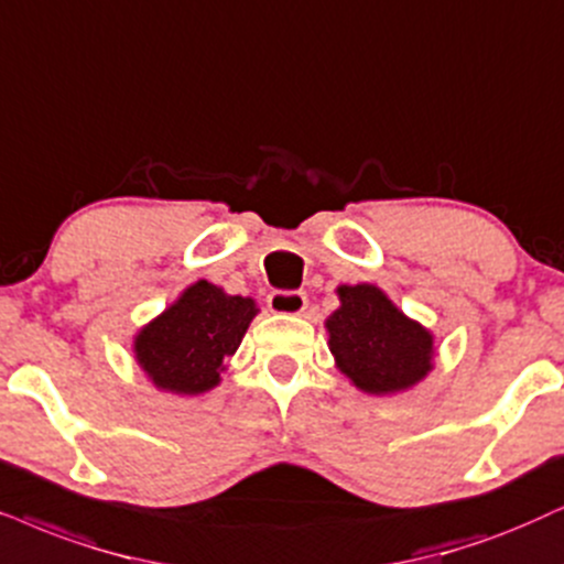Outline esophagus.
Instances as JSON below:
<instances>
[{
	"instance_id": "obj_1",
	"label": "esophagus",
	"mask_w": 564,
	"mask_h": 564,
	"mask_svg": "<svg viewBox=\"0 0 564 564\" xmlns=\"http://www.w3.org/2000/svg\"><path fill=\"white\" fill-rule=\"evenodd\" d=\"M268 310L273 315H302L306 310L304 291H273L268 296Z\"/></svg>"
}]
</instances>
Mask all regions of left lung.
<instances>
[{"label": "left lung", "instance_id": "obj_1", "mask_svg": "<svg viewBox=\"0 0 564 564\" xmlns=\"http://www.w3.org/2000/svg\"><path fill=\"white\" fill-rule=\"evenodd\" d=\"M340 306L325 319L327 348L338 372L367 395H398L434 369L430 327L411 319L375 283L335 289Z\"/></svg>", "mask_w": 564, "mask_h": 564}]
</instances>
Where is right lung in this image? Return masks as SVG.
I'll list each match as a JSON object with an SVG mask.
<instances>
[{
    "mask_svg": "<svg viewBox=\"0 0 564 564\" xmlns=\"http://www.w3.org/2000/svg\"><path fill=\"white\" fill-rule=\"evenodd\" d=\"M260 306L210 281L192 283L132 338V354L155 390L203 395L220 384L226 359L237 354Z\"/></svg>",
    "mask_w": 564,
    "mask_h": 564,
    "instance_id": "obj_1",
    "label": "right lung"
}]
</instances>
